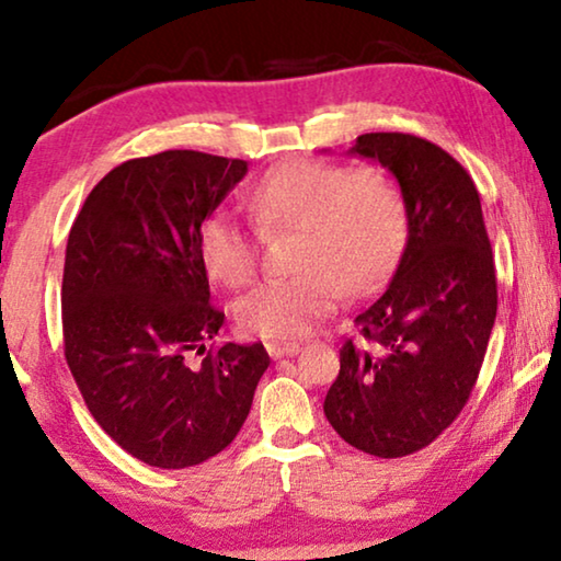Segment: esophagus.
Wrapping results in <instances>:
<instances>
[{
  "label": "esophagus",
  "instance_id": "1",
  "mask_svg": "<svg viewBox=\"0 0 561 561\" xmlns=\"http://www.w3.org/2000/svg\"><path fill=\"white\" fill-rule=\"evenodd\" d=\"M265 347H267V355H271L273 359L294 357V355H298V352H301L298 344H280V342H271V344H265Z\"/></svg>",
  "mask_w": 561,
  "mask_h": 561
}]
</instances>
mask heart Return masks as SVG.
<instances>
[{
  "label": "heart",
  "mask_w": 561,
  "mask_h": 561,
  "mask_svg": "<svg viewBox=\"0 0 561 561\" xmlns=\"http://www.w3.org/2000/svg\"><path fill=\"white\" fill-rule=\"evenodd\" d=\"M260 225L298 227L296 275L263 280L234 304L237 327L263 340L309 334L347 294H365L388 273L403 240L401 191L382 171L294 160L250 191ZM198 255L211 278L242 286L255 273V244L234 214L217 211L198 229Z\"/></svg>",
  "instance_id": "heart-1"
}]
</instances>
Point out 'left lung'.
Segmentation results:
<instances>
[{"mask_svg":"<svg viewBox=\"0 0 561 561\" xmlns=\"http://www.w3.org/2000/svg\"><path fill=\"white\" fill-rule=\"evenodd\" d=\"M350 156L398 181L409 237L393 278L355 317L324 413L352 447L393 459L428 447L465 409L495 324V263L478 188L447 150L367 133Z\"/></svg>","mask_w":561,"mask_h":561,"instance_id":"8db88e82","label":"left lung"}]
</instances>
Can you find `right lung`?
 <instances>
[{"label":"right lung","instance_id":"obj_1","mask_svg":"<svg viewBox=\"0 0 561 561\" xmlns=\"http://www.w3.org/2000/svg\"><path fill=\"white\" fill-rule=\"evenodd\" d=\"M244 173V160L196 150L127 160L68 234L66 363L96 424L160 470L229 447L271 365L260 342L209 350L225 313L209 304L198 229Z\"/></svg>","mask_w":561,"mask_h":561}]
</instances>
